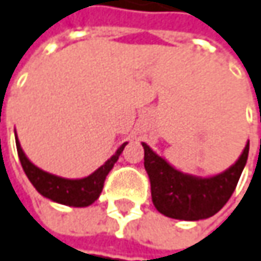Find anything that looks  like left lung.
Masks as SVG:
<instances>
[{"instance_id":"obj_1","label":"left lung","mask_w":261,"mask_h":261,"mask_svg":"<svg viewBox=\"0 0 261 261\" xmlns=\"http://www.w3.org/2000/svg\"><path fill=\"white\" fill-rule=\"evenodd\" d=\"M145 170L151 180L156 211L169 218L199 221L215 215L231 197L247 164L249 142L227 170L214 176H194L176 170L143 142Z\"/></svg>"}]
</instances>
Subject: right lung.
Masks as SVG:
<instances>
[{
  "label": "right lung",
  "instance_id": "obj_1",
  "mask_svg": "<svg viewBox=\"0 0 261 261\" xmlns=\"http://www.w3.org/2000/svg\"><path fill=\"white\" fill-rule=\"evenodd\" d=\"M14 136H16L17 155H19L20 164L23 167V172L28 176L30 182L34 185L37 191L49 200L60 203V204L74 206V207H86L100 197V194L103 191L105 179L127 145V142L122 143L118 148V151L89 176L81 179H67L52 175L49 172H44L40 167H37L36 164H33L30 161V158L25 155L23 149L20 148L16 133H14Z\"/></svg>",
  "mask_w": 261,
  "mask_h": 261
}]
</instances>
